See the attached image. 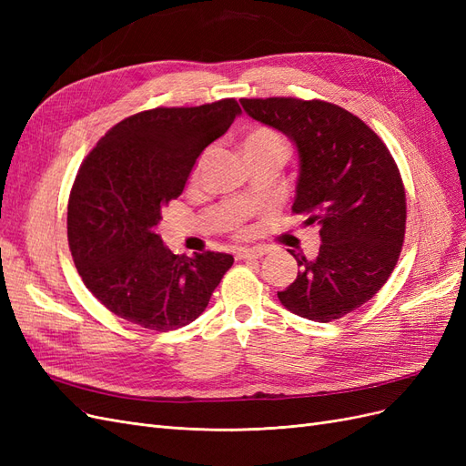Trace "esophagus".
Instances as JSON below:
<instances>
[{
  "label": "esophagus",
  "mask_w": 466,
  "mask_h": 466,
  "mask_svg": "<svg viewBox=\"0 0 466 466\" xmlns=\"http://www.w3.org/2000/svg\"><path fill=\"white\" fill-rule=\"evenodd\" d=\"M266 255L264 247H250V248H238L237 258L238 260H252V258H262Z\"/></svg>",
  "instance_id": "34e87169"
}]
</instances>
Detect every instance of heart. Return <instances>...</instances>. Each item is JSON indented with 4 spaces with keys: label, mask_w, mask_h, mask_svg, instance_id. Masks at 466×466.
Instances as JSON below:
<instances>
[{
    "label": "heart",
    "mask_w": 466,
    "mask_h": 466,
    "mask_svg": "<svg viewBox=\"0 0 466 466\" xmlns=\"http://www.w3.org/2000/svg\"><path fill=\"white\" fill-rule=\"evenodd\" d=\"M243 149L245 155L247 153H255V151H262V149H288L284 137H281L276 130L272 128H255L252 130L243 142Z\"/></svg>",
    "instance_id": "obj_1"
}]
</instances>
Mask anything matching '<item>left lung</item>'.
I'll return each instance as SVG.
<instances>
[{
	"label": "left lung",
	"instance_id": "left-lung-1",
	"mask_svg": "<svg viewBox=\"0 0 466 466\" xmlns=\"http://www.w3.org/2000/svg\"><path fill=\"white\" fill-rule=\"evenodd\" d=\"M241 105L295 146L293 211L320 228L315 260L289 250L301 270L278 291L279 303L315 322L356 311L383 288L402 248L406 198L397 163L368 124L336 105L284 96Z\"/></svg>",
	"mask_w": 466,
	"mask_h": 466
}]
</instances>
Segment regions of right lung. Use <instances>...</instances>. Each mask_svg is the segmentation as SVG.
Returning a JSON list of instances; mask_svg holds the SVG:
<instances>
[{
    "instance_id": "right-lung-1",
    "label": "right lung",
    "mask_w": 466,
    "mask_h": 466,
    "mask_svg": "<svg viewBox=\"0 0 466 466\" xmlns=\"http://www.w3.org/2000/svg\"><path fill=\"white\" fill-rule=\"evenodd\" d=\"M241 115L235 98L153 108L118 122L83 161L67 204V241L83 284L108 311L151 330L198 319L233 257L173 255L157 235L202 151Z\"/></svg>"
}]
</instances>
